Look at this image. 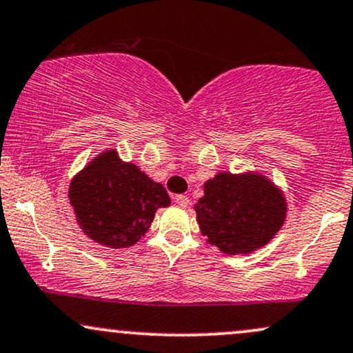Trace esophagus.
<instances>
[{
  "label": "esophagus",
  "instance_id": "esophagus-1",
  "mask_svg": "<svg viewBox=\"0 0 353 353\" xmlns=\"http://www.w3.org/2000/svg\"><path fill=\"white\" fill-rule=\"evenodd\" d=\"M174 201H176V203L179 207H188L189 205V197H185V195H176V197H174Z\"/></svg>",
  "mask_w": 353,
  "mask_h": 353
}]
</instances>
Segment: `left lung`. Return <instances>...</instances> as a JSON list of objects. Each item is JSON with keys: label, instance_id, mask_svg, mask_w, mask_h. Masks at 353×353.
I'll return each instance as SVG.
<instances>
[{"label": "left lung", "instance_id": "8db88e82", "mask_svg": "<svg viewBox=\"0 0 353 353\" xmlns=\"http://www.w3.org/2000/svg\"><path fill=\"white\" fill-rule=\"evenodd\" d=\"M195 203L201 232L227 254H246L265 246L286 219L281 190L256 172H220L203 184Z\"/></svg>", "mask_w": 353, "mask_h": 353}]
</instances>
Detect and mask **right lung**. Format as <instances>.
Instances as JSON below:
<instances>
[{"instance_id": "right-lung-1", "label": "right lung", "mask_w": 353, "mask_h": 353, "mask_svg": "<svg viewBox=\"0 0 353 353\" xmlns=\"http://www.w3.org/2000/svg\"><path fill=\"white\" fill-rule=\"evenodd\" d=\"M69 199L85 235L110 248L134 245L151 227L156 210L171 203L159 182L138 165L123 163L113 150L97 156L72 179Z\"/></svg>"}]
</instances>
